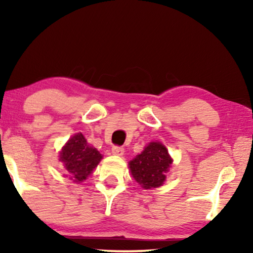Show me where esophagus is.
Segmentation results:
<instances>
[{
    "label": "esophagus",
    "instance_id": "34e87169",
    "mask_svg": "<svg viewBox=\"0 0 253 253\" xmlns=\"http://www.w3.org/2000/svg\"><path fill=\"white\" fill-rule=\"evenodd\" d=\"M112 153L114 155H117V157H122V155L124 154V148L121 146H114L112 148Z\"/></svg>",
    "mask_w": 253,
    "mask_h": 253
}]
</instances>
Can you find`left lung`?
Wrapping results in <instances>:
<instances>
[{
	"label": "left lung",
	"mask_w": 253,
	"mask_h": 253,
	"mask_svg": "<svg viewBox=\"0 0 253 253\" xmlns=\"http://www.w3.org/2000/svg\"><path fill=\"white\" fill-rule=\"evenodd\" d=\"M172 164L168 150L160 141H152L140 154L129 162L132 177L144 189L159 188Z\"/></svg>",
	"instance_id": "obj_1"
}]
</instances>
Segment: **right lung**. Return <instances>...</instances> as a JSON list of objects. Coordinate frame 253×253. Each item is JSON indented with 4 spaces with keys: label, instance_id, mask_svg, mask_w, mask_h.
<instances>
[{
    "label": "right lung",
    "instance_id": "right-lung-1",
    "mask_svg": "<svg viewBox=\"0 0 253 253\" xmlns=\"http://www.w3.org/2000/svg\"><path fill=\"white\" fill-rule=\"evenodd\" d=\"M101 159L100 152L88 145L81 132L74 134L60 152V161L63 162L68 175L76 183L87 178Z\"/></svg>",
    "mask_w": 253,
    "mask_h": 253
}]
</instances>
